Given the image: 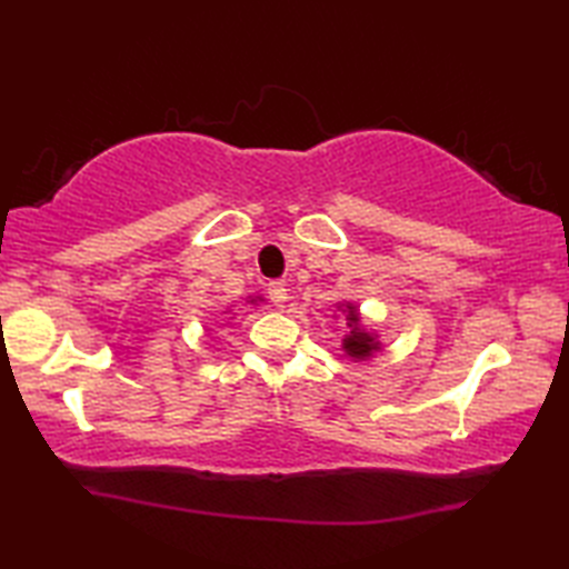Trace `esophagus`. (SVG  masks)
Instances as JSON below:
<instances>
[{
    "instance_id": "1",
    "label": "esophagus",
    "mask_w": 569,
    "mask_h": 569,
    "mask_svg": "<svg viewBox=\"0 0 569 569\" xmlns=\"http://www.w3.org/2000/svg\"><path fill=\"white\" fill-rule=\"evenodd\" d=\"M266 293H269L271 303L281 308L286 300H288V291H286V283L283 281H271L269 288H266Z\"/></svg>"
}]
</instances>
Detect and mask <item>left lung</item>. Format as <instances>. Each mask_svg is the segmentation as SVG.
Returning a JSON list of instances; mask_svg holds the SVG:
<instances>
[{"label": "left lung", "mask_w": 569, "mask_h": 569, "mask_svg": "<svg viewBox=\"0 0 569 569\" xmlns=\"http://www.w3.org/2000/svg\"><path fill=\"white\" fill-rule=\"evenodd\" d=\"M347 325H349V335L345 337V352L355 359H367L371 352H377L379 342H373V337L361 330L359 316L352 306H347Z\"/></svg>", "instance_id": "1"}]
</instances>
